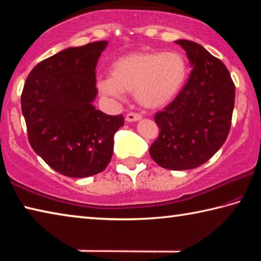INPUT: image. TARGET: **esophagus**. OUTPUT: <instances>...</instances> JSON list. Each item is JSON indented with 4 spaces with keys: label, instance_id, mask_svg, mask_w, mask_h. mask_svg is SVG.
<instances>
[{
    "label": "esophagus",
    "instance_id": "obj_1",
    "mask_svg": "<svg viewBox=\"0 0 261 261\" xmlns=\"http://www.w3.org/2000/svg\"><path fill=\"white\" fill-rule=\"evenodd\" d=\"M141 120V116L139 114H136V113H129L125 116V121L127 123H131V122H137Z\"/></svg>",
    "mask_w": 261,
    "mask_h": 261
}]
</instances>
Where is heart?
Wrapping results in <instances>:
<instances>
[{
    "label": "heart",
    "instance_id": "obj_1",
    "mask_svg": "<svg viewBox=\"0 0 261 261\" xmlns=\"http://www.w3.org/2000/svg\"><path fill=\"white\" fill-rule=\"evenodd\" d=\"M188 73V61L178 51H135L115 61L110 76L100 77L96 86L113 100L134 92L141 107L159 109L177 98Z\"/></svg>",
    "mask_w": 261,
    "mask_h": 261
}]
</instances>
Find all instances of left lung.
<instances>
[{
    "label": "left lung",
    "instance_id": "8db88e82",
    "mask_svg": "<svg viewBox=\"0 0 261 261\" xmlns=\"http://www.w3.org/2000/svg\"><path fill=\"white\" fill-rule=\"evenodd\" d=\"M175 43L187 53L192 71L177 98L154 116L160 134L149 155L166 169L188 170L208 161L226 141L235 85L226 65L199 43Z\"/></svg>",
    "mask_w": 261,
    "mask_h": 261
}]
</instances>
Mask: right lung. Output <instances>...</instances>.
I'll return each mask as SVG.
<instances>
[{
  "instance_id": "add662e5",
  "label": "right lung",
  "mask_w": 261,
  "mask_h": 261,
  "mask_svg": "<svg viewBox=\"0 0 261 261\" xmlns=\"http://www.w3.org/2000/svg\"><path fill=\"white\" fill-rule=\"evenodd\" d=\"M108 41L69 47L43 60L26 79L21 113L34 152L57 173L84 178L101 173L113 156L122 115L95 109V68Z\"/></svg>"
}]
</instances>
